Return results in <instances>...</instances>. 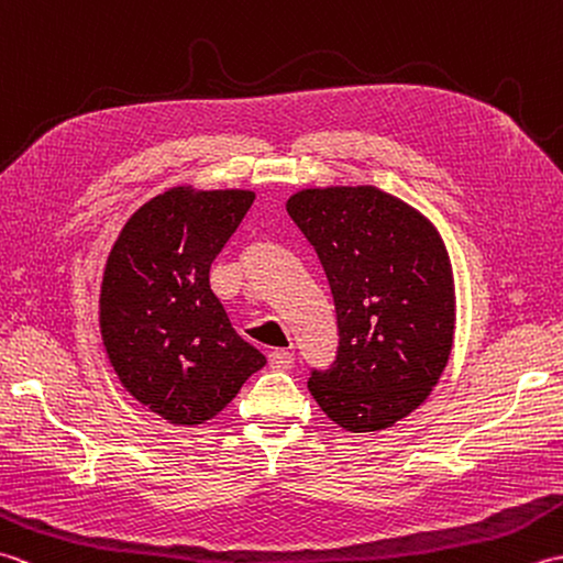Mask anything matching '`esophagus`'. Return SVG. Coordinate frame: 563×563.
Returning <instances> with one entry per match:
<instances>
[{
    "mask_svg": "<svg viewBox=\"0 0 563 563\" xmlns=\"http://www.w3.org/2000/svg\"><path fill=\"white\" fill-rule=\"evenodd\" d=\"M268 365L273 369H290L295 365V357L290 351H271L268 353Z\"/></svg>",
    "mask_w": 563,
    "mask_h": 563,
    "instance_id": "1",
    "label": "esophagus"
}]
</instances>
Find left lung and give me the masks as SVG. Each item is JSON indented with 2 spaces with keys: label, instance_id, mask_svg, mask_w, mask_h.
Masks as SVG:
<instances>
[{
  "label": "left lung",
  "instance_id": "1",
  "mask_svg": "<svg viewBox=\"0 0 563 563\" xmlns=\"http://www.w3.org/2000/svg\"><path fill=\"white\" fill-rule=\"evenodd\" d=\"M285 208L336 305V361L312 369L307 387L345 430L389 428L428 399L452 351L445 244L421 212L375 186L305 188Z\"/></svg>",
  "mask_w": 563,
  "mask_h": 563
}]
</instances>
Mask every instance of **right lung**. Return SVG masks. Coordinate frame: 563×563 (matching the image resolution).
I'll use <instances>...</instances> for the list:
<instances>
[{"label": "right lung", "mask_w": 563, "mask_h": 563, "mask_svg": "<svg viewBox=\"0 0 563 563\" xmlns=\"http://www.w3.org/2000/svg\"><path fill=\"white\" fill-rule=\"evenodd\" d=\"M251 190L178 186L145 202L106 261L99 324L121 385L176 426H200L266 365L210 290V266Z\"/></svg>", "instance_id": "add662e5"}]
</instances>
